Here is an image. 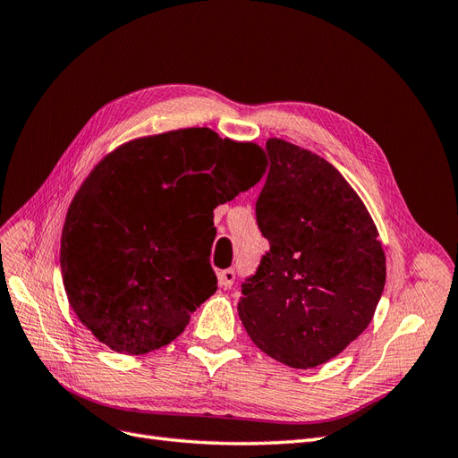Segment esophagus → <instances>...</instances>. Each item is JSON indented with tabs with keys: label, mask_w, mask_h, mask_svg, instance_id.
Segmentation results:
<instances>
[{
	"label": "esophagus",
	"mask_w": 458,
	"mask_h": 458,
	"mask_svg": "<svg viewBox=\"0 0 458 458\" xmlns=\"http://www.w3.org/2000/svg\"><path fill=\"white\" fill-rule=\"evenodd\" d=\"M234 279H237V273H234L233 269L219 271V275H217L219 286H224V288H231L234 284Z\"/></svg>",
	"instance_id": "esophagus-1"
}]
</instances>
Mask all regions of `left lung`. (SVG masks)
<instances>
[{"label": "left lung", "instance_id": "obj_1", "mask_svg": "<svg viewBox=\"0 0 458 458\" xmlns=\"http://www.w3.org/2000/svg\"><path fill=\"white\" fill-rule=\"evenodd\" d=\"M266 150L256 221L269 250L241 284L239 317L263 353L310 369L369 327L386 258L365 204L335 165L283 140Z\"/></svg>", "mask_w": 458, "mask_h": 458}]
</instances>
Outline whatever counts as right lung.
Returning a JSON list of instances; mask_svg holds the SVG:
<instances>
[{"instance_id": "1", "label": "right lung", "mask_w": 458, "mask_h": 458, "mask_svg": "<svg viewBox=\"0 0 458 458\" xmlns=\"http://www.w3.org/2000/svg\"><path fill=\"white\" fill-rule=\"evenodd\" d=\"M263 152L187 128L126 145L95 165L68 208L61 273L71 308L110 350L175 340L217 290L216 206L254 187Z\"/></svg>"}]
</instances>
